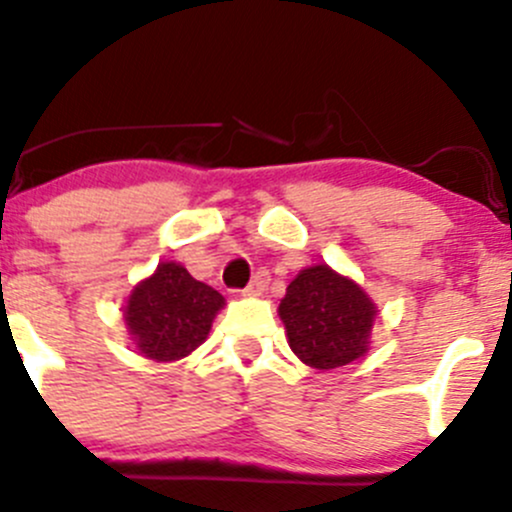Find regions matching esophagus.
<instances>
[{
	"label": "esophagus",
	"mask_w": 512,
	"mask_h": 512,
	"mask_svg": "<svg viewBox=\"0 0 512 512\" xmlns=\"http://www.w3.org/2000/svg\"><path fill=\"white\" fill-rule=\"evenodd\" d=\"M267 284H270V272L260 270L255 274V279L242 289V297H262L267 292Z\"/></svg>",
	"instance_id": "esophagus-1"
}]
</instances>
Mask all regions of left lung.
Listing matches in <instances>:
<instances>
[{"label":"left lung","mask_w":512,"mask_h":512,"mask_svg":"<svg viewBox=\"0 0 512 512\" xmlns=\"http://www.w3.org/2000/svg\"><path fill=\"white\" fill-rule=\"evenodd\" d=\"M277 311L289 348L309 368H341L370 351L378 306L355 279L328 265L304 267Z\"/></svg>","instance_id":"8db88e82"}]
</instances>
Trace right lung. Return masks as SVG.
<instances>
[{"label": "right lung", "mask_w": 512, "mask_h": 512, "mask_svg": "<svg viewBox=\"0 0 512 512\" xmlns=\"http://www.w3.org/2000/svg\"><path fill=\"white\" fill-rule=\"evenodd\" d=\"M225 297L193 279L179 262H159L134 284L122 306L134 348L157 363H174L201 346Z\"/></svg>", "instance_id": "obj_1"}]
</instances>
